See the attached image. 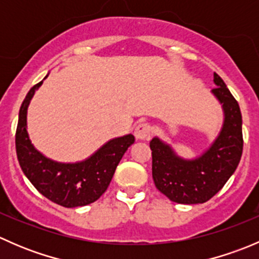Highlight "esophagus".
I'll return each mask as SVG.
<instances>
[{
	"label": "esophagus",
	"mask_w": 259,
	"mask_h": 259,
	"mask_svg": "<svg viewBox=\"0 0 259 259\" xmlns=\"http://www.w3.org/2000/svg\"><path fill=\"white\" fill-rule=\"evenodd\" d=\"M151 134V126L146 122H142V124L138 125L135 127L134 135L137 138V140H146Z\"/></svg>",
	"instance_id": "esophagus-1"
}]
</instances>
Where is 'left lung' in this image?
<instances>
[{
	"mask_svg": "<svg viewBox=\"0 0 259 259\" xmlns=\"http://www.w3.org/2000/svg\"><path fill=\"white\" fill-rule=\"evenodd\" d=\"M211 90L223 110L218 137L200 155L187 159L173 146L154 137L150 142L153 179L159 192L179 204H199L223 188L238 166L243 150L242 114L224 81L214 72Z\"/></svg>",
	"mask_w": 259,
	"mask_h": 259,
	"instance_id": "8db88e82",
	"label": "left lung"
}]
</instances>
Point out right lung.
<instances>
[{
	"mask_svg": "<svg viewBox=\"0 0 259 259\" xmlns=\"http://www.w3.org/2000/svg\"><path fill=\"white\" fill-rule=\"evenodd\" d=\"M44 80L31 88L20 108L16 130L18 163L26 178L44 197L62 207H83L105 193L117 164L134 144L135 138L126 134L110 139L89 158L76 163H61L45 156L33 146L27 133L28 105Z\"/></svg>",
	"mask_w": 259,
	"mask_h": 259,
	"instance_id": "add662e5",
	"label": "right lung"
}]
</instances>
